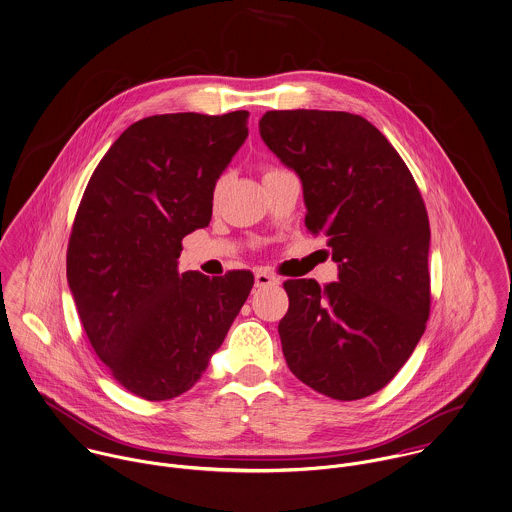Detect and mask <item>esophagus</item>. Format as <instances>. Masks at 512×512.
I'll return each mask as SVG.
<instances>
[{
  "instance_id": "1",
  "label": "esophagus",
  "mask_w": 512,
  "mask_h": 512,
  "mask_svg": "<svg viewBox=\"0 0 512 512\" xmlns=\"http://www.w3.org/2000/svg\"><path fill=\"white\" fill-rule=\"evenodd\" d=\"M279 277L267 273V271H257L255 273V286L257 288H263V286H273V284H279Z\"/></svg>"
}]
</instances>
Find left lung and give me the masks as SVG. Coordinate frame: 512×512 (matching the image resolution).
Here are the masks:
<instances>
[{
	"instance_id": "left-lung-1",
	"label": "left lung",
	"mask_w": 512,
	"mask_h": 512,
	"mask_svg": "<svg viewBox=\"0 0 512 512\" xmlns=\"http://www.w3.org/2000/svg\"><path fill=\"white\" fill-rule=\"evenodd\" d=\"M265 145L302 180L306 228L324 233L338 283L286 281L279 322L288 369L310 389L357 400L381 391L430 316V224L387 137L347 112L281 110L259 121Z\"/></svg>"
}]
</instances>
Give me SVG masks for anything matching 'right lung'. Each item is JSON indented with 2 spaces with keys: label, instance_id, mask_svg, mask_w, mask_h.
Masks as SVG:
<instances>
[{
  "label": "right lung",
  "instance_id": "obj_1",
  "mask_svg": "<svg viewBox=\"0 0 512 512\" xmlns=\"http://www.w3.org/2000/svg\"><path fill=\"white\" fill-rule=\"evenodd\" d=\"M249 112L151 115L92 174L66 279L96 355L147 400L186 393L247 300L253 273H178L182 239L212 220L214 188L247 139Z\"/></svg>",
  "mask_w": 512,
  "mask_h": 512
}]
</instances>
